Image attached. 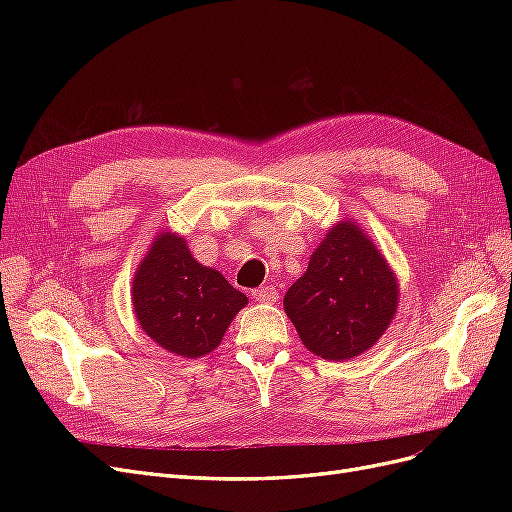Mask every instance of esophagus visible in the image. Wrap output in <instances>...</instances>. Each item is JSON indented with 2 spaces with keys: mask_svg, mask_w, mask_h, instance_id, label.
<instances>
[{
  "mask_svg": "<svg viewBox=\"0 0 512 512\" xmlns=\"http://www.w3.org/2000/svg\"><path fill=\"white\" fill-rule=\"evenodd\" d=\"M252 297L258 301V303H275L277 297H280V292H277L275 286H262V288H256L252 292Z\"/></svg>",
  "mask_w": 512,
  "mask_h": 512,
  "instance_id": "obj_1",
  "label": "esophagus"
}]
</instances>
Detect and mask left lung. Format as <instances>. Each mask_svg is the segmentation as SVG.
<instances>
[{"label":"left lung","mask_w":512,"mask_h":512,"mask_svg":"<svg viewBox=\"0 0 512 512\" xmlns=\"http://www.w3.org/2000/svg\"><path fill=\"white\" fill-rule=\"evenodd\" d=\"M397 303L395 271L354 220L329 228L284 297L303 346L327 361L367 352L389 329Z\"/></svg>","instance_id":"left-lung-1"}]
</instances>
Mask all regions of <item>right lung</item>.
Listing matches in <instances>:
<instances>
[{"instance_id": "1", "label": "right lung", "mask_w": 512, "mask_h": 512, "mask_svg": "<svg viewBox=\"0 0 512 512\" xmlns=\"http://www.w3.org/2000/svg\"><path fill=\"white\" fill-rule=\"evenodd\" d=\"M247 297L200 265L177 232L162 230L134 271L132 309L149 339L183 359L220 346Z\"/></svg>"}]
</instances>
